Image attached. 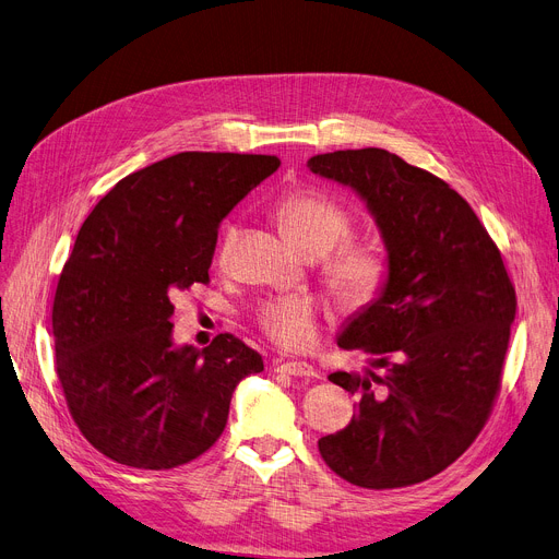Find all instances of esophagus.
Instances as JSON below:
<instances>
[{
	"label": "esophagus",
	"instance_id": "1",
	"mask_svg": "<svg viewBox=\"0 0 559 559\" xmlns=\"http://www.w3.org/2000/svg\"><path fill=\"white\" fill-rule=\"evenodd\" d=\"M276 369L278 371H283V373H287V376H297V378H314L317 376V371H314V367L312 365H308V362H278L276 365Z\"/></svg>",
	"mask_w": 559,
	"mask_h": 559
}]
</instances>
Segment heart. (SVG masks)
Returning <instances> with one entry per match:
<instances>
[{
	"label": "heart",
	"instance_id": "heart-1",
	"mask_svg": "<svg viewBox=\"0 0 559 559\" xmlns=\"http://www.w3.org/2000/svg\"><path fill=\"white\" fill-rule=\"evenodd\" d=\"M276 215L304 253L321 258L338 247L326 262V278L344 304L362 306L376 295L385 272L383 260L367 245H341L354 230V219L340 203L314 190H299L278 203ZM233 242L235 226H226L219 240V260H226ZM258 326L283 348H308L317 337V306L297 295L270 301L258 312Z\"/></svg>",
	"mask_w": 559,
	"mask_h": 559
}]
</instances>
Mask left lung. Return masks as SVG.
I'll use <instances>...</instances> for the list:
<instances>
[{"label": "left lung", "mask_w": 559, "mask_h": 559, "mask_svg": "<svg viewBox=\"0 0 559 559\" xmlns=\"http://www.w3.org/2000/svg\"><path fill=\"white\" fill-rule=\"evenodd\" d=\"M308 167L362 199L388 251L376 299L337 335L369 365L329 376L358 396L356 415L319 453L358 487L428 480L472 447L501 388L516 312L503 258L472 205L396 154L346 150Z\"/></svg>", "instance_id": "8db88e82"}]
</instances>
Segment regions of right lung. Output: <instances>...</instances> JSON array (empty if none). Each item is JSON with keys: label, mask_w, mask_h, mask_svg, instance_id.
<instances>
[{"label": "right lung", "mask_w": 559, "mask_h": 559, "mask_svg": "<svg viewBox=\"0 0 559 559\" xmlns=\"http://www.w3.org/2000/svg\"><path fill=\"white\" fill-rule=\"evenodd\" d=\"M276 156L183 152L133 171L83 222L58 278L51 333L72 419L106 457L174 468L224 432L230 396L262 358L222 333L174 344L171 297L209 283L219 222Z\"/></svg>", "instance_id": "obj_1"}]
</instances>
